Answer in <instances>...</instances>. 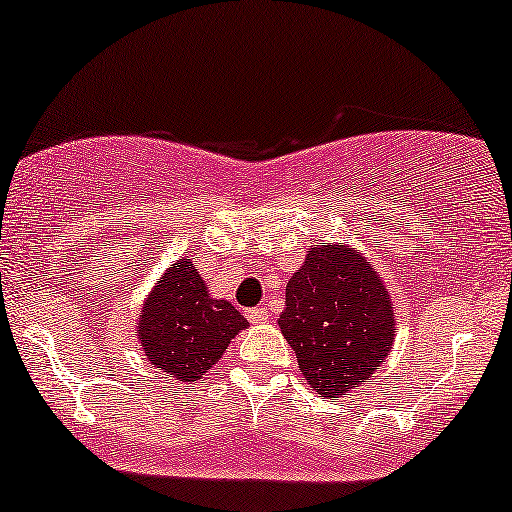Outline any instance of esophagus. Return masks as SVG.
Wrapping results in <instances>:
<instances>
[{"mask_svg": "<svg viewBox=\"0 0 512 512\" xmlns=\"http://www.w3.org/2000/svg\"><path fill=\"white\" fill-rule=\"evenodd\" d=\"M246 318H249V323H254V325L268 323V320H270V311H268V306L249 308V311H246Z\"/></svg>", "mask_w": 512, "mask_h": 512, "instance_id": "1", "label": "esophagus"}]
</instances>
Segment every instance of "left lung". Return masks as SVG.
Listing matches in <instances>:
<instances>
[{
    "mask_svg": "<svg viewBox=\"0 0 512 512\" xmlns=\"http://www.w3.org/2000/svg\"><path fill=\"white\" fill-rule=\"evenodd\" d=\"M282 337L301 375L325 399H339L382 368L396 315L384 280L349 244H313L287 282Z\"/></svg>",
    "mask_w": 512,
    "mask_h": 512,
    "instance_id": "left-lung-1",
    "label": "left lung"
}]
</instances>
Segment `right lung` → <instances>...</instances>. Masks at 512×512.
Masks as SVG:
<instances>
[{
  "instance_id": "obj_1",
  "label": "right lung",
  "mask_w": 512,
  "mask_h": 512,
  "mask_svg": "<svg viewBox=\"0 0 512 512\" xmlns=\"http://www.w3.org/2000/svg\"><path fill=\"white\" fill-rule=\"evenodd\" d=\"M135 327L154 368L178 382H197L249 323L230 301L208 294L192 258L185 256L151 287Z\"/></svg>"
}]
</instances>
